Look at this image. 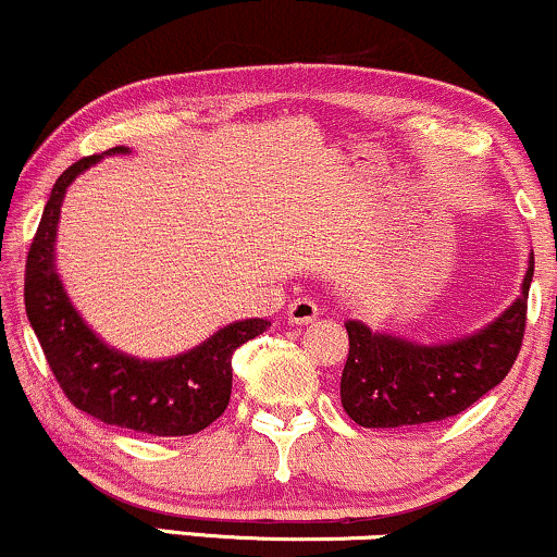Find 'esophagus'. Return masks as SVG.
<instances>
[{
	"label": "esophagus",
	"instance_id": "1",
	"mask_svg": "<svg viewBox=\"0 0 557 557\" xmlns=\"http://www.w3.org/2000/svg\"><path fill=\"white\" fill-rule=\"evenodd\" d=\"M286 314H289V322H294V325H307V322L318 320V305H314L312 297H299L292 301Z\"/></svg>",
	"mask_w": 557,
	"mask_h": 557
}]
</instances>
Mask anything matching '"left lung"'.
<instances>
[{
	"instance_id": "1",
	"label": "left lung",
	"mask_w": 557,
	"mask_h": 557,
	"mask_svg": "<svg viewBox=\"0 0 557 557\" xmlns=\"http://www.w3.org/2000/svg\"><path fill=\"white\" fill-rule=\"evenodd\" d=\"M532 276L534 256L509 310L478 333L436 346L374 333L363 322L348 320V359L341 376L346 413L363 429H397L444 421L468 410L504 382L517 361Z\"/></svg>"
}]
</instances>
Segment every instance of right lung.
<instances>
[{"instance_id": "obj_1", "label": "right lung", "mask_w": 557, "mask_h": 557, "mask_svg": "<svg viewBox=\"0 0 557 557\" xmlns=\"http://www.w3.org/2000/svg\"><path fill=\"white\" fill-rule=\"evenodd\" d=\"M113 147L106 154H126ZM82 157L53 183L25 263V312L44 348L48 367L74 408L108 425L152 436H190L214 423L230 405L232 354L265 331L263 318L230 325L173 359L147 361L106 346L69 301L53 245L66 188L100 162Z\"/></svg>"}]
</instances>
